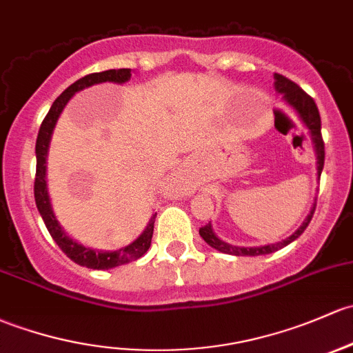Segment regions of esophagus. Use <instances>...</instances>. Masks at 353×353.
I'll return each mask as SVG.
<instances>
[{
  "label": "esophagus",
  "instance_id": "1",
  "mask_svg": "<svg viewBox=\"0 0 353 353\" xmlns=\"http://www.w3.org/2000/svg\"><path fill=\"white\" fill-rule=\"evenodd\" d=\"M174 183H176V184H181V176H177L176 179H174Z\"/></svg>",
  "mask_w": 353,
  "mask_h": 353
}]
</instances>
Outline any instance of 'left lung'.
I'll use <instances>...</instances> for the list:
<instances>
[{
  "label": "left lung",
  "mask_w": 353,
  "mask_h": 353,
  "mask_svg": "<svg viewBox=\"0 0 353 353\" xmlns=\"http://www.w3.org/2000/svg\"><path fill=\"white\" fill-rule=\"evenodd\" d=\"M274 79H276V83H274L276 91L281 92L285 105H289L292 110H294V113L301 118L304 127L307 128V133H310L311 142H313V147H314V154H316V170H318V179H320L321 170H323V164H325V142H323V137H321V118H320V111H318L316 103H314V99L311 98L310 94H306L298 84L292 83V81L288 79V77L281 76V74H274ZM313 213H314V206L313 210H311V213L307 214L306 220L303 221V225L299 226L291 236H288V239L281 240V242L277 243L264 245V247H235V245L226 243L214 235L213 228H211V223L201 226V228H199V235L203 236V240H205L210 247L216 248V250L223 252V254L267 255L279 250V248L285 247V245H289L291 242H294L304 230H306V226L310 225L311 218H313Z\"/></svg>",
  "instance_id": "8db88e82"
}]
</instances>
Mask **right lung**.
<instances>
[{
    "label": "right lung",
    "instance_id": "add662e5",
    "mask_svg": "<svg viewBox=\"0 0 353 353\" xmlns=\"http://www.w3.org/2000/svg\"><path fill=\"white\" fill-rule=\"evenodd\" d=\"M132 77V69H110L103 70V72H92L88 76L81 77L76 83L70 84V86L59 96L54 101V105L50 106L49 113L43 118L42 125H40L39 137H37V145H35V154H37V174H35V184H33V192H35V203L39 208V213L42 216L43 223H46L47 230L52 235V239L55 240V243L61 247V250L65 255L74 261L76 264L88 267V269H113V267L128 264V262L137 261V259L142 257L143 254L148 250L152 242V235H154V223L155 216L150 218L147 228L143 230L142 235L137 240H133L132 243L127 247H121L118 250L113 252H105V250H92V248L84 247V245L77 243L76 240H72L70 236L65 235L64 230L61 228L59 221L55 220V214L52 211L49 191H47V154H49V145L52 139V132H54L55 123H57L59 117H61L62 110L65 108L68 101L76 94L81 89L92 86V84L99 83H117L123 84Z\"/></svg>",
    "mask_w": 353,
    "mask_h": 353
}]
</instances>
